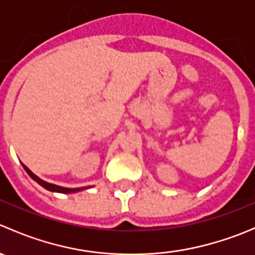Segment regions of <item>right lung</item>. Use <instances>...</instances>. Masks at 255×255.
<instances>
[{
  "instance_id": "add662e5",
  "label": "right lung",
  "mask_w": 255,
  "mask_h": 255,
  "mask_svg": "<svg viewBox=\"0 0 255 255\" xmlns=\"http://www.w3.org/2000/svg\"><path fill=\"white\" fill-rule=\"evenodd\" d=\"M22 166H23V168H24V170L27 171L28 175L32 177V179L34 180V181H37L38 184L40 185V186H43V187H44V189H47V190H49V191H51V192H60V194H73V192L82 191V190H85V189H87V187H90V186H87V187H76V189H69V187H63V186H58V185L49 184V182L44 181V180H42V179H40V177H38L37 175H35V174H33L32 171H30L29 169H28L27 166H25L23 163H22Z\"/></svg>"
}]
</instances>
